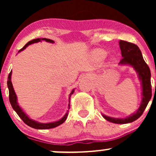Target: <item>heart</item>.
Here are the masks:
<instances>
[{"label":"heart","instance_id":"obj_1","mask_svg":"<svg viewBox=\"0 0 156 156\" xmlns=\"http://www.w3.org/2000/svg\"><path fill=\"white\" fill-rule=\"evenodd\" d=\"M97 55H99L101 57H104L105 55V53L103 51H101V50H99V51H96Z\"/></svg>","mask_w":156,"mask_h":156}]
</instances>
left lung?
I'll use <instances>...</instances> for the list:
<instances>
[{"mask_svg": "<svg viewBox=\"0 0 156 156\" xmlns=\"http://www.w3.org/2000/svg\"><path fill=\"white\" fill-rule=\"evenodd\" d=\"M119 44L122 56V58L119 64L121 65L128 64L132 66L137 72L142 87V100L137 112L129 117L122 119V118L109 117L103 114V117L111 122L117 123V124H126L136 120L138 118L140 117L151 99L152 86L150 81L151 73L149 67L143 58L140 49L137 45L123 40L119 41Z\"/></svg>", "mask_w": 156, "mask_h": 156, "instance_id": "1", "label": "left lung"}]
</instances>
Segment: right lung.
Instances as JSON below:
<instances>
[{
    "label": "right lung",
    "mask_w": 156,
    "mask_h": 156,
    "mask_svg": "<svg viewBox=\"0 0 156 156\" xmlns=\"http://www.w3.org/2000/svg\"><path fill=\"white\" fill-rule=\"evenodd\" d=\"M46 41V42H50V43H54V41H53L52 39H46V38H38V39H32L31 41H29V42L27 43L26 45L23 47L22 49H20L19 51V52L23 51L24 49H26V47H28L29 44H31L33 43H37L38 42H41V41ZM11 76H12V71H11L9 74L8 76V80H7V86H8L9 88V102L12 105V107L13 108L14 110L15 111L16 113L18 114V116L21 118V119L28 126L31 127V128H35V129H50V128H55V127L58 126L64 122V121L66 120L67 119V116H68V111L67 113L65 114V115L60 120L54 122H49V123H40L38 122L33 120V119H30L28 116L25 114V112L22 110V108L20 107V105H18L17 102V95H16L15 90H14L13 86H12V80H11ZM75 89H73L72 91H71L70 94H69V100H70V97L72 94L74 93ZM70 108V105H68V109H69Z\"/></svg>",
    "instance_id": "add662e5"
}]
</instances>
